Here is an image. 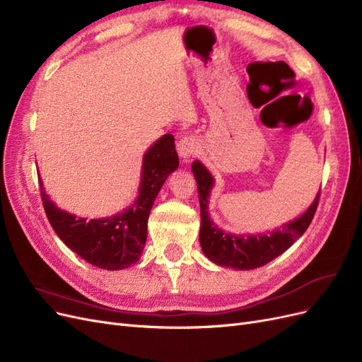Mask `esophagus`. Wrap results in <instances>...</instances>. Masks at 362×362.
Wrapping results in <instances>:
<instances>
[{
	"instance_id": "esophagus-1",
	"label": "esophagus",
	"mask_w": 362,
	"mask_h": 362,
	"mask_svg": "<svg viewBox=\"0 0 362 362\" xmlns=\"http://www.w3.org/2000/svg\"><path fill=\"white\" fill-rule=\"evenodd\" d=\"M199 151V144L193 136H185L178 141V152L182 158H190L192 156H196V152Z\"/></svg>"
}]
</instances>
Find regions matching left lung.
Instances as JSON below:
<instances>
[{
    "label": "left lung",
    "mask_w": 362,
    "mask_h": 362,
    "mask_svg": "<svg viewBox=\"0 0 362 362\" xmlns=\"http://www.w3.org/2000/svg\"><path fill=\"white\" fill-rule=\"evenodd\" d=\"M192 170L198 184L199 205H201V247L204 254L216 264L222 267H233L235 270H250L267 264L284 254L306 229L319 205L320 192L314 202L300 217L284 225L281 229L270 234L261 235H235L218 229L208 216V198L214 184L211 173L201 161H193Z\"/></svg>",
    "instance_id": "1"
}]
</instances>
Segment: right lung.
<instances>
[{
	"instance_id": "right-lung-1",
	"label": "right lung",
	"mask_w": 362,
	"mask_h": 362,
	"mask_svg": "<svg viewBox=\"0 0 362 362\" xmlns=\"http://www.w3.org/2000/svg\"><path fill=\"white\" fill-rule=\"evenodd\" d=\"M175 137L164 134L144 157L139 196L127 211L105 218H81L56 206L40 184V198L48 221L62 242L76 255L105 270L127 269L139 261L146 243L148 218L160 189L178 168Z\"/></svg>"
}]
</instances>
